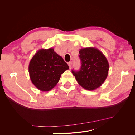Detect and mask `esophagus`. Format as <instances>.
I'll use <instances>...</instances> for the list:
<instances>
[{
  "instance_id": "esophagus-1",
  "label": "esophagus",
  "mask_w": 135,
  "mask_h": 135,
  "mask_svg": "<svg viewBox=\"0 0 135 135\" xmlns=\"http://www.w3.org/2000/svg\"><path fill=\"white\" fill-rule=\"evenodd\" d=\"M68 65H69V68L71 69V66H72V62H69L68 63Z\"/></svg>"
}]
</instances>
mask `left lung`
I'll use <instances>...</instances> for the list:
<instances>
[{
  "label": "left lung",
  "mask_w": 135,
  "mask_h": 135,
  "mask_svg": "<svg viewBox=\"0 0 135 135\" xmlns=\"http://www.w3.org/2000/svg\"><path fill=\"white\" fill-rule=\"evenodd\" d=\"M79 56L81 64L80 70H72L77 82L87 90L99 88L109 73V65L106 57L95 47L80 49Z\"/></svg>",
  "instance_id": "1"
}]
</instances>
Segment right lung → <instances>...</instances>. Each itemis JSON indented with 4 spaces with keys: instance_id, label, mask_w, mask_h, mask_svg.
<instances>
[{
    "instance_id": "right-lung-1",
    "label": "right lung",
    "mask_w": 135,
    "mask_h": 135,
    "mask_svg": "<svg viewBox=\"0 0 135 135\" xmlns=\"http://www.w3.org/2000/svg\"><path fill=\"white\" fill-rule=\"evenodd\" d=\"M69 69L54 48L40 49L31 59L28 73L31 82L39 90L47 92L57 84L61 74Z\"/></svg>"
}]
</instances>
